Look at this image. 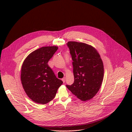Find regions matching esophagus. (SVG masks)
I'll return each mask as SVG.
<instances>
[{
  "instance_id": "34e87169",
  "label": "esophagus",
  "mask_w": 132,
  "mask_h": 132,
  "mask_svg": "<svg viewBox=\"0 0 132 132\" xmlns=\"http://www.w3.org/2000/svg\"><path fill=\"white\" fill-rule=\"evenodd\" d=\"M62 81H63V82L64 83L65 82V80H66V78L64 77V78H62Z\"/></svg>"
}]
</instances>
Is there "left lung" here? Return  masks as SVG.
Masks as SVG:
<instances>
[{"label": "left lung", "instance_id": "1", "mask_svg": "<svg viewBox=\"0 0 132 132\" xmlns=\"http://www.w3.org/2000/svg\"><path fill=\"white\" fill-rule=\"evenodd\" d=\"M73 61L74 82L67 88L83 101L90 100L99 91L104 75L100 55L91 45L81 42L67 43Z\"/></svg>", "mask_w": 132, "mask_h": 132}]
</instances>
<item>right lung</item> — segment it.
Listing matches in <instances>:
<instances>
[{
    "instance_id": "add662e5",
    "label": "right lung",
    "mask_w": 132,
    "mask_h": 132,
    "mask_svg": "<svg viewBox=\"0 0 132 132\" xmlns=\"http://www.w3.org/2000/svg\"><path fill=\"white\" fill-rule=\"evenodd\" d=\"M57 49L56 46L42 47L31 53L22 64L21 83L27 96L35 103L44 104L52 101L63 84L47 64Z\"/></svg>"
}]
</instances>
